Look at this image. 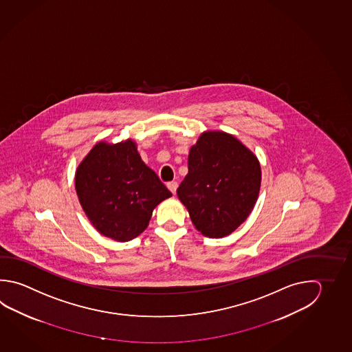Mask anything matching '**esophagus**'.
Listing matches in <instances>:
<instances>
[{"instance_id": "obj_1", "label": "esophagus", "mask_w": 352, "mask_h": 352, "mask_svg": "<svg viewBox=\"0 0 352 352\" xmlns=\"http://www.w3.org/2000/svg\"><path fill=\"white\" fill-rule=\"evenodd\" d=\"M177 187H179V185H177V182H176V181L167 182V188H168L170 191L173 192V195H175V192L177 190Z\"/></svg>"}]
</instances>
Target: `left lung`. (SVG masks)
<instances>
[{
  "label": "left lung",
  "instance_id": "1",
  "mask_svg": "<svg viewBox=\"0 0 352 352\" xmlns=\"http://www.w3.org/2000/svg\"><path fill=\"white\" fill-rule=\"evenodd\" d=\"M262 181L256 155L233 135L207 131L188 153V173L177 188L192 223L204 236L222 238L254 208Z\"/></svg>",
  "mask_w": 352,
  "mask_h": 352
}]
</instances>
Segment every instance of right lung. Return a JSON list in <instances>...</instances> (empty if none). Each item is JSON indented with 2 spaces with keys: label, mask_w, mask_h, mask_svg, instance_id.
I'll list each match as a JSON object with an SVG mask.
<instances>
[{
  "label": "right lung",
  "mask_w": 352,
  "mask_h": 352,
  "mask_svg": "<svg viewBox=\"0 0 352 352\" xmlns=\"http://www.w3.org/2000/svg\"><path fill=\"white\" fill-rule=\"evenodd\" d=\"M76 191L98 232L118 242L146 230L153 208L173 196L130 139L98 142L78 166Z\"/></svg>",
  "instance_id": "obj_1"
}]
</instances>
